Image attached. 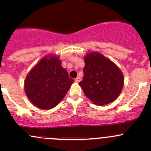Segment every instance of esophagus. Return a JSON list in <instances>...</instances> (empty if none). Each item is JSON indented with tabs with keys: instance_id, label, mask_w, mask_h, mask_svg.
I'll list each match as a JSON object with an SVG mask.
<instances>
[{
	"instance_id": "esophagus-1",
	"label": "esophagus",
	"mask_w": 151,
	"mask_h": 151,
	"mask_svg": "<svg viewBox=\"0 0 151 151\" xmlns=\"http://www.w3.org/2000/svg\"><path fill=\"white\" fill-rule=\"evenodd\" d=\"M80 80H81V79H80V77H77V78L75 79V82L76 83H79V82H80Z\"/></svg>"
}]
</instances>
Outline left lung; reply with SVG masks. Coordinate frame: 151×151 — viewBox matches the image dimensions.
Wrapping results in <instances>:
<instances>
[{
  "instance_id": "obj_1",
  "label": "left lung",
  "mask_w": 151,
  "mask_h": 151,
  "mask_svg": "<svg viewBox=\"0 0 151 151\" xmlns=\"http://www.w3.org/2000/svg\"><path fill=\"white\" fill-rule=\"evenodd\" d=\"M84 77L79 83L83 92L93 103L99 106L115 101L123 87L120 68L103 55L88 53L85 57Z\"/></svg>"
}]
</instances>
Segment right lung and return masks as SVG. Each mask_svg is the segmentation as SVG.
Masks as SVG:
<instances>
[{
    "instance_id": "1",
    "label": "right lung",
    "mask_w": 151,
    "mask_h": 151,
    "mask_svg": "<svg viewBox=\"0 0 151 151\" xmlns=\"http://www.w3.org/2000/svg\"><path fill=\"white\" fill-rule=\"evenodd\" d=\"M74 82L61 66L58 58L49 55L43 58L27 75L25 93L38 108L50 109L60 103Z\"/></svg>"
}]
</instances>
